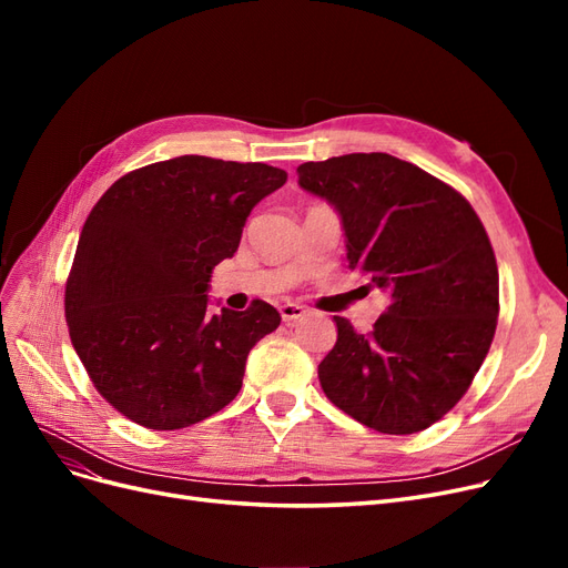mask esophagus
I'll return each instance as SVG.
<instances>
[{"label": "esophagus", "mask_w": 568, "mask_h": 568, "mask_svg": "<svg viewBox=\"0 0 568 568\" xmlns=\"http://www.w3.org/2000/svg\"><path fill=\"white\" fill-rule=\"evenodd\" d=\"M305 313L307 311H305L303 305H298V303H282L280 305V315H282L284 322H298Z\"/></svg>", "instance_id": "obj_1"}]
</instances>
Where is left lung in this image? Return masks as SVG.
I'll list each match as a JSON object with an SVG mask.
<instances>
[{
	"label": "left lung",
	"instance_id": "obj_1",
	"mask_svg": "<svg viewBox=\"0 0 568 568\" xmlns=\"http://www.w3.org/2000/svg\"><path fill=\"white\" fill-rule=\"evenodd\" d=\"M296 173L341 215L348 267L388 294L369 334L334 317L322 390L374 432H422L457 405L488 355L500 311L490 239L453 186L388 153H346Z\"/></svg>",
	"mask_w": 568,
	"mask_h": 568
}]
</instances>
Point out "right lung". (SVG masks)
<instances>
[{"label": "right lung", "instance_id": "obj_1", "mask_svg": "<svg viewBox=\"0 0 568 568\" xmlns=\"http://www.w3.org/2000/svg\"><path fill=\"white\" fill-rule=\"evenodd\" d=\"M286 173L265 163L180 156L123 175L84 220L65 282L73 348L134 424L175 432L242 388L251 348L280 326L265 301L209 311L211 274Z\"/></svg>", "mask_w": 568, "mask_h": 568}]
</instances>
